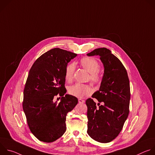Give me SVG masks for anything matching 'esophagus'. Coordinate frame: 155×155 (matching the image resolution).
Masks as SVG:
<instances>
[{
  "label": "esophagus",
  "instance_id": "obj_1",
  "mask_svg": "<svg viewBox=\"0 0 155 155\" xmlns=\"http://www.w3.org/2000/svg\"><path fill=\"white\" fill-rule=\"evenodd\" d=\"M78 102L80 104H83V103H84V101L81 99H78Z\"/></svg>",
  "mask_w": 155,
  "mask_h": 155
}]
</instances>
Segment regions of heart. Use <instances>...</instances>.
<instances>
[{
	"mask_svg": "<svg viewBox=\"0 0 155 155\" xmlns=\"http://www.w3.org/2000/svg\"><path fill=\"white\" fill-rule=\"evenodd\" d=\"M80 63L83 68L90 73V79L94 83H99L102 80V75L99 71V62L94 58L91 57H84L80 61ZM75 69V64L72 62L68 64L65 68V78L68 82L73 80L74 74ZM69 93L77 97H83L92 93L91 87L85 84L76 83L71 86L68 89Z\"/></svg>",
	"mask_w": 155,
	"mask_h": 155,
	"instance_id": "heart-1",
	"label": "heart"
}]
</instances>
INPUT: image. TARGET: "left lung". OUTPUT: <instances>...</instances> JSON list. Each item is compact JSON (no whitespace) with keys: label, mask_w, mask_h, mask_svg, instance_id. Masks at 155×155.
Returning a JSON list of instances; mask_svg holds the SVG:
<instances>
[{"label":"left lung","mask_w":155,"mask_h":155,"mask_svg":"<svg viewBox=\"0 0 155 155\" xmlns=\"http://www.w3.org/2000/svg\"><path fill=\"white\" fill-rule=\"evenodd\" d=\"M87 55L99 56L104 66L99 90L92 96L99 102V107L91 98L86 101L87 132L94 140L108 143L119 135L128 117L130 96L129 80L124 65L110 50L97 48Z\"/></svg>","instance_id":"1"}]
</instances>
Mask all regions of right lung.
<instances>
[{
    "label": "right lung",
    "mask_w": 155,
    "mask_h": 155,
    "mask_svg": "<svg viewBox=\"0 0 155 155\" xmlns=\"http://www.w3.org/2000/svg\"><path fill=\"white\" fill-rule=\"evenodd\" d=\"M77 56L67 50L53 48L37 59L29 71L23 108L29 129L41 142H53L64 134L66 115L78 103L76 97L64 95L65 68ZM57 95L61 98L58 104L54 102Z\"/></svg>",
    "instance_id": "1"
}]
</instances>
